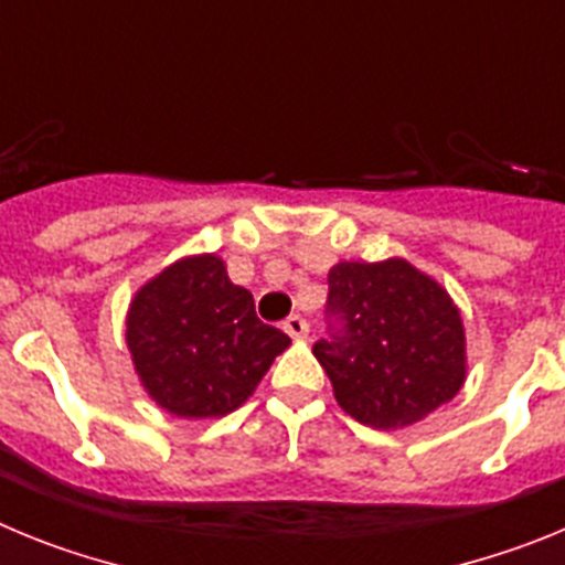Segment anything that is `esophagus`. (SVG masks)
<instances>
[{
	"label": "esophagus",
	"instance_id": "1",
	"mask_svg": "<svg viewBox=\"0 0 565 565\" xmlns=\"http://www.w3.org/2000/svg\"><path fill=\"white\" fill-rule=\"evenodd\" d=\"M282 331H286L291 339H302L308 333L306 317H299V313H291V317H288L286 322H282Z\"/></svg>",
	"mask_w": 565,
	"mask_h": 565
}]
</instances>
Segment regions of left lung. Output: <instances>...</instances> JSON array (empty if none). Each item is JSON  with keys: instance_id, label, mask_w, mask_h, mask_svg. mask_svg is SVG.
I'll return each mask as SVG.
<instances>
[{"instance_id": "1", "label": "left lung", "mask_w": 565, "mask_h": 565, "mask_svg": "<svg viewBox=\"0 0 565 565\" xmlns=\"http://www.w3.org/2000/svg\"><path fill=\"white\" fill-rule=\"evenodd\" d=\"M328 339L313 344L339 407L379 430L404 427L463 384L461 313L404 259L339 263L328 274Z\"/></svg>"}]
</instances>
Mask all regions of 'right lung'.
Wrapping results in <instances>:
<instances>
[{"label": "right lung", "mask_w": 565, "mask_h": 565, "mask_svg": "<svg viewBox=\"0 0 565 565\" xmlns=\"http://www.w3.org/2000/svg\"><path fill=\"white\" fill-rule=\"evenodd\" d=\"M127 344L149 396L181 418L237 411L291 339L259 322L254 297L214 254L169 266L135 294Z\"/></svg>", "instance_id": "1"}]
</instances>
